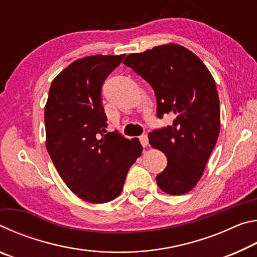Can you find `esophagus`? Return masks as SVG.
Returning <instances> with one entry per match:
<instances>
[{"mask_svg":"<svg viewBox=\"0 0 257 257\" xmlns=\"http://www.w3.org/2000/svg\"><path fill=\"white\" fill-rule=\"evenodd\" d=\"M139 141H141L142 145L144 147L149 145V137H147V135H142V136L139 137Z\"/></svg>","mask_w":257,"mask_h":257,"instance_id":"obj_1","label":"esophagus"}]
</instances>
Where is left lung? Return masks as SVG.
Returning a JSON list of instances; mask_svg holds the SVG:
<instances>
[{"label":"left lung","mask_w":257,"mask_h":257,"mask_svg":"<svg viewBox=\"0 0 257 257\" xmlns=\"http://www.w3.org/2000/svg\"><path fill=\"white\" fill-rule=\"evenodd\" d=\"M123 63L154 89L158 116L175 115L172 125L150 133L168 165L156 177L161 190L184 195L204 172L220 133V102L212 73L196 54L175 43L127 55Z\"/></svg>","instance_id":"obj_1"}]
</instances>
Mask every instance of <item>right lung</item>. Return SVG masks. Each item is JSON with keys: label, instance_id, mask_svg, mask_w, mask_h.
<instances>
[{"label": "right lung", "instance_id": "obj_1", "mask_svg": "<svg viewBox=\"0 0 257 257\" xmlns=\"http://www.w3.org/2000/svg\"><path fill=\"white\" fill-rule=\"evenodd\" d=\"M123 58L99 54L73 61L52 81L45 104L46 150L69 189L88 203L118 197L143 152L138 138L105 130L102 85Z\"/></svg>", "mask_w": 257, "mask_h": 257}]
</instances>
